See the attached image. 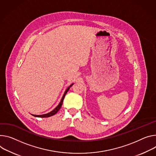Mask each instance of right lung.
I'll use <instances>...</instances> for the list:
<instances>
[{
    "label": "right lung",
    "mask_w": 156,
    "mask_h": 156,
    "mask_svg": "<svg viewBox=\"0 0 156 156\" xmlns=\"http://www.w3.org/2000/svg\"><path fill=\"white\" fill-rule=\"evenodd\" d=\"M73 84H71V85L66 89V90L65 91V93H64V94H63V97H62V100H61L60 104H59L57 106H56L52 111H51V112H48V113H47V114H45V115H33L34 116L38 117V118H48V117H50V116H53L54 115H55L56 113L57 112L60 110V109L61 108L62 105V104H63V100H64V98H65V96L66 93L68 91L69 89L70 88V87H72V86L73 85Z\"/></svg>",
    "instance_id": "obj_1"
}]
</instances>
